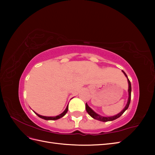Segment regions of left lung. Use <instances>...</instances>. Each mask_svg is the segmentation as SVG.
<instances>
[{
  "label": "left lung",
  "instance_id": "left-lung-1",
  "mask_svg": "<svg viewBox=\"0 0 155 155\" xmlns=\"http://www.w3.org/2000/svg\"><path fill=\"white\" fill-rule=\"evenodd\" d=\"M122 71V72L124 74V75L125 76V77L127 78V81H128V84H129V88H128V92H129V97H128V100H127V104L125 107L124 109L121 110L120 113L117 114L116 115H114V116H109V117H105V116H100L98 114H97L96 112H95L91 108L89 107L87 104L86 103V105H85V108H86V110L87 112H88V114L90 115L92 118H93L94 119H96V120H97L99 121H104V122H105V121H113L117 118H118L119 117H120L121 115H122L124 114V112L128 109V107L129 106V104H130V96H131V84H130V82L129 81V79H128V77L127 76V74L125 73V72L124 71V70H121Z\"/></svg>",
  "mask_w": 155,
  "mask_h": 155
}]
</instances>
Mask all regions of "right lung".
Listing matches in <instances>:
<instances>
[{
  "instance_id": "obj_1",
  "label": "right lung",
  "mask_w": 155,
  "mask_h": 155,
  "mask_svg": "<svg viewBox=\"0 0 155 155\" xmlns=\"http://www.w3.org/2000/svg\"><path fill=\"white\" fill-rule=\"evenodd\" d=\"M68 105L67 106V108H66V109H65L61 114H60L59 115H58V116H41V115H40V114H37V113H36L35 112H35V114H36L37 116H38L39 118H42V119H44V120H58V119H59V118H62V117H63L65 114H67V111H68Z\"/></svg>"
}]
</instances>
